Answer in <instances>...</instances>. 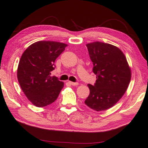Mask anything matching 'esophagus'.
<instances>
[{
  "instance_id": "34e87169",
  "label": "esophagus",
  "mask_w": 148,
  "mask_h": 148,
  "mask_svg": "<svg viewBox=\"0 0 148 148\" xmlns=\"http://www.w3.org/2000/svg\"><path fill=\"white\" fill-rule=\"evenodd\" d=\"M70 84H71L72 86H78V82H68Z\"/></svg>"
}]
</instances>
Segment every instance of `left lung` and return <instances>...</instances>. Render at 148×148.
<instances>
[{"mask_svg": "<svg viewBox=\"0 0 148 148\" xmlns=\"http://www.w3.org/2000/svg\"><path fill=\"white\" fill-rule=\"evenodd\" d=\"M96 83L88 84L90 94L86 105L96 111L113 106L126 91L131 80V70L123 53L116 46L95 42L86 45Z\"/></svg>", "mask_w": 148, "mask_h": 148, "instance_id": "8db88e82", "label": "left lung"}]
</instances>
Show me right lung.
Returning <instances> with one entry per match:
<instances>
[{
    "mask_svg": "<svg viewBox=\"0 0 148 148\" xmlns=\"http://www.w3.org/2000/svg\"><path fill=\"white\" fill-rule=\"evenodd\" d=\"M67 45L54 41H38L28 46L22 55L17 78L27 98L37 107H45L56 100L64 82L50 76L54 62Z\"/></svg>",
    "mask_w": 148,
    "mask_h": 148,
    "instance_id": "add662e5",
    "label": "right lung"
}]
</instances>
